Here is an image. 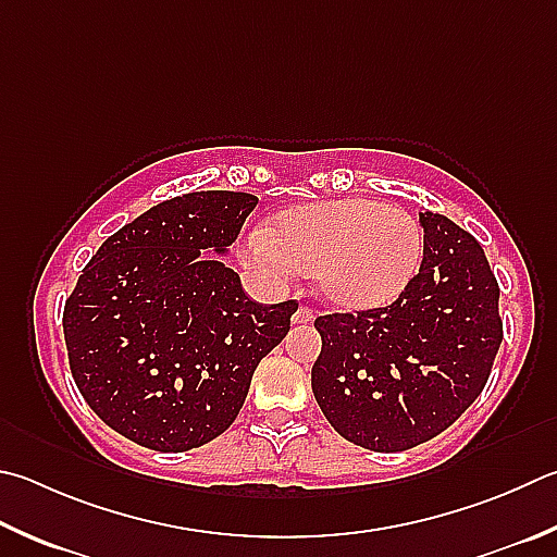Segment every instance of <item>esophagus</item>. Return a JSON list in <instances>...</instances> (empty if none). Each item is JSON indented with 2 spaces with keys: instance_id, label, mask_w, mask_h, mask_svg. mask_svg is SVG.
Listing matches in <instances>:
<instances>
[{
  "instance_id": "34e87169",
  "label": "esophagus",
  "mask_w": 557,
  "mask_h": 557,
  "mask_svg": "<svg viewBox=\"0 0 557 557\" xmlns=\"http://www.w3.org/2000/svg\"><path fill=\"white\" fill-rule=\"evenodd\" d=\"M292 321H295V323H311L313 321V311L309 307H299L295 311V317H292Z\"/></svg>"
}]
</instances>
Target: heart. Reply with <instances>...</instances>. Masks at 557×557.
Returning <instances> with one entry per match:
<instances>
[{
	"label": "heart",
	"instance_id": "1",
	"mask_svg": "<svg viewBox=\"0 0 557 557\" xmlns=\"http://www.w3.org/2000/svg\"><path fill=\"white\" fill-rule=\"evenodd\" d=\"M423 231L409 211L375 199L292 207L246 240V260L268 272H313L329 305L362 311L397 299L417 277Z\"/></svg>",
	"mask_w": 557,
	"mask_h": 557
}]
</instances>
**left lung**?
<instances>
[{"label": "left lung", "instance_id": "1", "mask_svg": "<svg viewBox=\"0 0 557 557\" xmlns=\"http://www.w3.org/2000/svg\"><path fill=\"white\" fill-rule=\"evenodd\" d=\"M419 275L389 307L313 321L311 389L343 438L409 450L480 397L502 346L499 285L482 246L448 216L419 211Z\"/></svg>", "mask_w": 557, "mask_h": 557}]
</instances>
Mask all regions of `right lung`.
<instances>
[{
  "instance_id": "right-lung-1",
  "label": "right lung",
  "mask_w": 557,
  "mask_h": 557,
  "mask_svg": "<svg viewBox=\"0 0 557 557\" xmlns=\"http://www.w3.org/2000/svg\"><path fill=\"white\" fill-rule=\"evenodd\" d=\"M256 205L207 189L150 207L99 246L65 301L79 394L138 446L182 453L221 436L287 336L297 301L258 305L221 260Z\"/></svg>"
}]
</instances>
